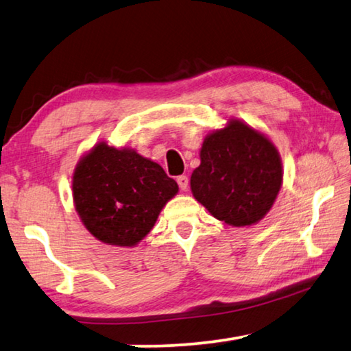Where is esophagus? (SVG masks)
<instances>
[{
    "instance_id": "obj_1",
    "label": "esophagus",
    "mask_w": 351,
    "mask_h": 351,
    "mask_svg": "<svg viewBox=\"0 0 351 351\" xmlns=\"http://www.w3.org/2000/svg\"><path fill=\"white\" fill-rule=\"evenodd\" d=\"M176 182H178V186H180V189L184 190V192H186V190L189 189V178L186 175L178 176L176 178Z\"/></svg>"
}]
</instances>
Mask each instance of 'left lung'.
I'll list each match as a JSON object with an SVG mask.
<instances>
[{"label": "left lung", "mask_w": 351, "mask_h": 351, "mask_svg": "<svg viewBox=\"0 0 351 351\" xmlns=\"http://www.w3.org/2000/svg\"><path fill=\"white\" fill-rule=\"evenodd\" d=\"M282 162L272 142L240 121L207 136L201 164L190 178L193 197L232 226L260 221L282 186Z\"/></svg>", "instance_id": "left-lung-1"}]
</instances>
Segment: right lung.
I'll return each mask as SVG.
<instances>
[{"label":"right lung","instance_id":"1","mask_svg":"<svg viewBox=\"0 0 351 351\" xmlns=\"http://www.w3.org/2000/svg\"><path fill=\"white\" fill-rule=\"evenodd\" d=\"M73 192L75 210L96 239L134 246L150 232L178 184L159 164L100 142L77 164Z\"/></svg>","mask_w":351,"mask_h":351}]
</instances>
